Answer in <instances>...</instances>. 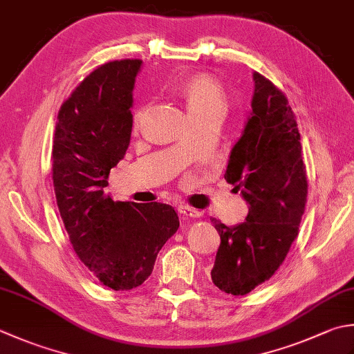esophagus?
I'll return each mask as SVG.
<instances>
[{
	"instance_id": "obj_1",
	"label": "esophagus",
	"mask_w": 354,
	"mask_h": 354,
	"mask_svg": "<svg viewBox=\"0 0 354 354\" xmlns=\"http://www.w3.org/2000/svg\"><path fill=\"white\" fill-rule=\"evenodd\" d=\"M178 213H179V216L184 218V219H187V218H199L201 216V212L192 209V207H189V205H184V204L178 205Z\"/></svg>"
}]
</instances>
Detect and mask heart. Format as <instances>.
I'll list each match as a JSON object with an SVG mask.
<instances>
[{
  "label": "heart",
  "instance_id": "1",
  "mask_svg": "<svg viewBox=\"0 0 354 354\" xmlns=\"http://www.w3.org/2000/svg\"><path fill=\"white\" fill-rule=\"evenodd\" d=\"M187 110L193 120L212 113L214 110H225L227 100L223 87L216 80L207 75H199L185 81L181 87ZM145 116V107L140 109L133 116V126H141Z\"/></svg>",
  "mask_w": 354,
  "mask_h": 354
}]
</instances>
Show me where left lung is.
Listing matches in <instances>:
<instances>
[{"mask_svg": "<svg viewBox=\"0 0 354 354\" xmlns=\"http://www.w3.org/2000/svg\"><path fill=\"white\" fill-rule=\"evenodd\" d=\"M252 110L227 161L224 178L248 205L244 223L210 218L221 244L212 268L219 290L244 296L272 278L297 236L307 203L301 135L281 90L253 72Z\"/></svg>", "mask_w": 354, "mask_h": 354, "instance_id": "obj_1", "label": "left lung"}]
</instances>
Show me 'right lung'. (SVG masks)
Here are the masks:
<instances>
[{"label": "right lung", "mask_w": 354, "mask_h": 354, "mask_svg": "<svg viewBox=\"0 0 354 354\" xmlns=\"http://www.w3.org/2000/svg\"><path fill=\"white\" fill-rule=\"evenodd\" d=\"M141 59L107 62L73 90L58 113L52 150L59 214L82 264L115 292L140 287L179 227L169 204L115 203L104 192L126 155Z\"/></svg>", "instance_id": "obj_1"}]
</instances>
